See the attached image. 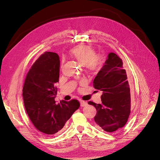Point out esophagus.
I'll return each instance as SVG.
<instances>
[{
    "instance_id": "1",
    "label": "esophagus",
    "mask_w": 160,
    "mask_h": 160,
    "mask_svg": "<svg viewBox=\"0 0 160 160\" xmlns=\"http://www.w3.org/2000/svg\"><path fill=\"white\" fill-rule=\"evenodd\" d=\"M80 103H81V107H85V106H87V102H85L84 101H80Z\"/></svg>"
}]
</instances>
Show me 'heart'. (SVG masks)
<instances>
[{"instance_id":"obj_1","label":"heart","mask_w":160,"mask_h":160,"mask_svg":"<svg viewBox=\"0 0 160 160\" xmlns=\"http://www.w3.org/2000/svg\"><path fill=\"white\" fill-rule=\"evenodd\" d=\"M72 57L78 61L87 70L96 72L101 69L104 62L102 55H96L95 50L90 45L81 44L74 46L70 51Z\"/></svg>"}]
</instances>
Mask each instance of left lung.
Masks as SVG:
<instances>
[{
	"label": "left lung",
	"instance_id": "8db88e82",
	"mask_svg": "<svg viewBox=\"0 0 160 160\" xmlns=\"http://www.w3.org/2000/svg\"><path fill=\"white\" fill-rule=\"evenodd\" d=\"M93 85L102 92L101 104L88 102L97 110L94 117L96 127L108 132L123 127L130 113V86L123 61L116 53L108 54Z\"/></svg>",
	"mask_w": 160,
	"mask_h": 160
}]
</instances>
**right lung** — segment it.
I'll list each match as a JSON object with an SVG mask.
<instances>
[{"instance_id":"right-lung-1","label":"right lung","mask_w":160,"mask_h":160,"mask_svg":"<svg viewBox=\"0 0 160 160\" xmlns=\"http://www.w3.org/2000/svg\"><path fill=\"white\" fill-rule=\"evenodd\" d=\"M59 55L46 52L37 59L28 71L24 80L22 97L26 113L35 127L46 135L60 131L77 110V99L61 101L56 104L55 84L59 82Z\"/></svg>"}]
</instances>
